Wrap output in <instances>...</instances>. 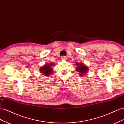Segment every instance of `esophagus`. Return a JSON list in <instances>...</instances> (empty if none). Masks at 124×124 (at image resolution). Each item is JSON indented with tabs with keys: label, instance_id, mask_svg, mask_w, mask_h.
<instances>
[{
	"label": "esophagus",
	"instance_id": "34e87169",
	"mask_svg": "<svg viewBox=\"0 0 124 124\" xmlns=\"http://www.w3.org/2000/svg\"><path fill=\"white\" fill-rule=\"evenodd\" d=\"M61 60H62V61H64V60H66V58L64 56H61Z\"/></svg>",
	"mask_w": 124,
	"mask_h": 124
}]
</instances>
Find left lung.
I'll use <instances>...</instances> for the list:
<instances>
[{"label":"left lung","mask_w":124,"mask_h":124,"mask_svg":"<svg viewBox=\"0 0 124 124\" xmlns=\"http://www.w3.org/2000/svg\"><path fill=\"white\" fill-rule=\"evenodd\" d=\"M76 66L77 68L76 69V70L79 73V75L80 76H83L85 75H86V74L88 73V70H89V68L85 65L83 63H76Z\"/></svg>","instance_id":"left-lung-1"}]
</instances>
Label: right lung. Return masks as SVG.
I'll list each match as a JSON object with an SVG mask.
<instances>
[{
  "instance_id": "1",
  "label": "right lung",
  "mask_w": 124,
  "mask_h": 124,
  "mask_svg": "<svg viewBox=\"0 0 124 124\" xmlns=\"http://www.w3.org/2000/svg\"><path fill=\"white\" fill-rule=\"evenodd\" d=\"M54 63H46L43 66H41L39 69L40 73L44 76H49L53 72L52 66H54Z\"/></svg>"
}]
</instances>
